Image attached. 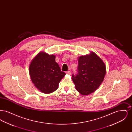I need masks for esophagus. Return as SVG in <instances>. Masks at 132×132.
<instances>
[{"instance_id": "34e87169", "label": "esophagus", "mask_w": 132, "mask_h": 132, "mask_svg": "<svg viewBox=\"0 0 132 132\" xmlns=\"http://www.w3.org/2000/svg\"><path fill=\"white\" fill-rule=\"evenodd\" d=\"M66 74H68V75H70V74H71V71H67V72H66Z\"/></svg>"}]
</instances>
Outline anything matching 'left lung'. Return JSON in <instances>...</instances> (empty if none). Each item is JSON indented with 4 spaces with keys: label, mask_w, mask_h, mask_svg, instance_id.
I'll return each mask as SVG.
<instances>
[{
    "label": "left lung",
    "mask_w": 132,
    "mask_h": 132,
    "mask_svg": "<svg viewBox=\"0 0 132 132\" xmlns=\"http://www.w3.org/2000/svg\"><path fill=\"white\" fill-rule=\"evenodd\" d=\"M78 73L72 75L76 90L87 95L96 90L103 81L106 66L102 60L94 52L78 58Z\"/></svg>",
    "instance_id": "obj_1"
}]
</instances>
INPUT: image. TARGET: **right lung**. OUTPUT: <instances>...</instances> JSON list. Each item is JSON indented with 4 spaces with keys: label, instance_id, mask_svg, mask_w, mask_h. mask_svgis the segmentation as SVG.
Segmentation results:
<instances>
[{
    "label": "right lung",
    "instance_id": "1",
    "mask_svg": "<svg viewBox=\"0 0 132 132\" xmlns=\"http://www.w3.org/2000/svg\"><path fill=\"white\" fill-rule=\"evenodd\" d=\"M55 55L40 51L31 60L29 74L34 86L41 92L48 94L55 91L66 73L55 62Z\"/></svg>",
    "mask_w": 132,
    "mask_h": 132
}]
</instances>
